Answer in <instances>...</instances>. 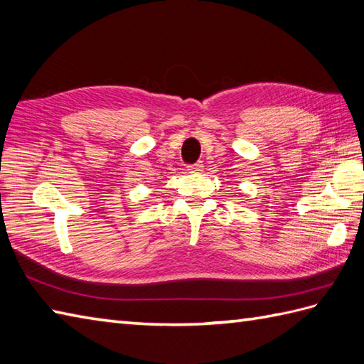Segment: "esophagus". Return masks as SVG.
<instances>
[{
  "label": "esophagus",
  "instance_id": "1",
  "mask_svg": "<svg viewBox=\"0 0 364 364\" xmlns=\"http://www.w3.org/2000/svg\"><path fill=\"white\" fill-rule=\"evenodd\" d=\"M188 170H189V172H192V173H198V172H202V170H203V164H202V161L194 162V164L188 166Z\"/></svg>",
  "mask_w": 364,
  "mask_h": 364
}]
</instances>
